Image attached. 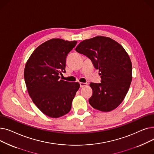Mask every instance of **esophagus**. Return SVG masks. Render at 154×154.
<instances>
[{
	"label": "esophagus",
	"mask_w": 154,
	"mask_h": 154,
	"mask_svg": "<svg viewBox=\"0 0 154 154\" xmlns=\"http://www.w3.org/2000/svg\"><path fill=\"white\" fill-rule=\"evenodd\" d=\"M87 83H84V82H80V87H84L85 86H87Z\"/></svg>",
	"instance_id": "34e87169"
}]
</instances>
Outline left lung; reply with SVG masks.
<instances>
[{"label":"left lung","instance_id":"obj_1","mask_svg":"<svg viewBox=\"0 0 154 154\" xmlns=\"http://www.w3.org/2000/svg\"><path fill=\"white\" fill-rule=\"evenodd\" d=\"M75 51L89 58L99 69L101 82H91V106L102 112H110L122 102L132 79V66L124 48L110 37L96 36L80 42Z\"/></svg>","mask_w":154,"mask_h":154}]
</instances>
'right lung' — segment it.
Masks as SVG:
<instances>
[{"label":"right lung","mask_w":154,"mask_h":154,"mask_svg":"<svg viewBox=\"0 0 154 154\" xmlns=\"http://www.w3.org/2000/svg\"><path fill=\"white\" fill-rule=\"evenodd\" d=\"M77 41L52 38L37 47L27 60L24 79L32 100L42 113L52 118L67 114L80 87L79 82L60 79L66 72V58Z\"/></svg>","instance_id":"1"}]
</instances>
